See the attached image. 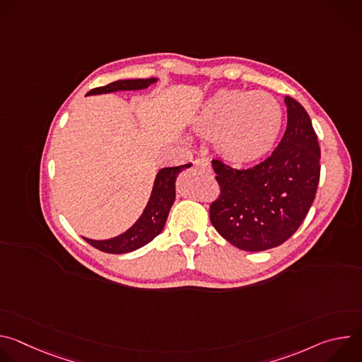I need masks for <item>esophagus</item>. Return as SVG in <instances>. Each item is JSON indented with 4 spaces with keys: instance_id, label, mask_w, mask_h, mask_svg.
Returning <instances> with one entry per match:
<instances>
[{
    "instance_id": "esophagus-1",
    "label": "esophagus",
    "mask_w": 362,
    "mask_h": 362,
    "mask_svg": "<svg viewBox=\"0 0 362 362\" xmlns=\"http://www.w3.org/2000/svg\"><path fill=\"white\" fill-rule=\"evenodd\" d=\"M194 166H196L197 169H202V170H206V172L212 173V165H211L209 160H206V159H197V160L194 162Z\"/></svg>"
}]
</instances>
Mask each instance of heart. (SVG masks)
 <instances>
[{"label": "heart", "mask_w": 362, "mask_h": 362, "mask_svg": "<svg viewBox=\"0 0 362 362\" xmlns=\"http://www.w3.org/2000/svg\"><path fill=\"white\" fill-rule=\"evenodd\" d=\"M279 103L265 91L223 88L200 106L192 120L196 134L211 139L218 156L232 166L267 158L279 136Z\"/></svg>", "instance_id": "1"}]
</instances>
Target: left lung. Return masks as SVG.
<instances>
[{
	"label": "left lung",
	"mask_w": 362,
	"mask_h": 362,
	"mask_svg": "<svg viewBox=\"0 0 362 362\" xmlns=\"http://www.w3.org/2000/svg\"><path fill=\"white\" fill-rule=\"evenodd\" d=\"M286 130L262 163L238 170L212 160L221 196L211 204V222L233 246L259 252L288 240L303 222L320 182L321 150L313 122L286 95Z\"/></svg>",
	"instance_id": "1"
}]
</instances>
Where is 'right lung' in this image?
<instances>
[{
  "instance_id": "1",
  "label": "right lung",
  "mask_w": 362,
  "mask_h": 362,
  "mask_svg": "<svg viewBox=\"0 0 362 362\" xmlns=\"http://www.w3.org/2000/svg\"><path fill=\"white\" fill-rule=\"evenodd\" d=\"M158 78H136V80H119L110 83L107 86L93 88L87 93L91 94H105L113 91H124V90H143L150 84L156 83ZM192 165H182L175 168H163L158 172L156 179H154L153 189L150 193V199L146 204V208L141 216L136 221V223L129 228L124 233L105 240H94L84 238L91 246L98 250L107 253H127L133 252L156 238L165 228L168 221L172 204L176 199V179L180 172L190 168Z\"/></svg>"
}]
</instances>
